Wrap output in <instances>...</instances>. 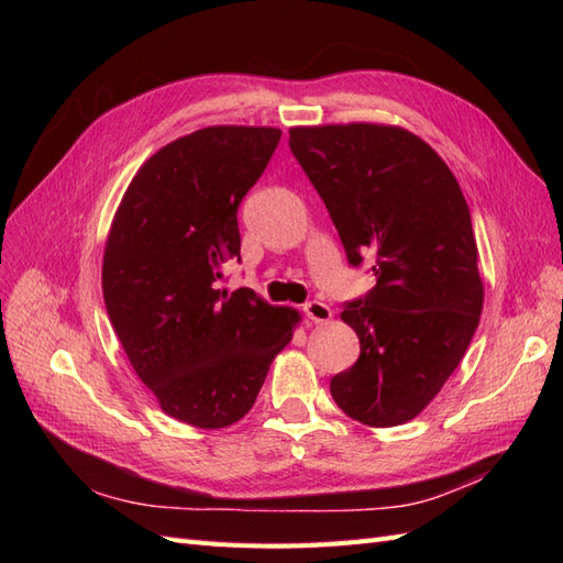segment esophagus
Returning a JSON list of instances; mask_svg holds the SVG:
<instances>
[{
    "mask_svg": "<svg viewBox=\"0 0 563 563\" xmlns=\"http://www.w3.org/2000/svg\"><path fill=\"white\" fill-rule=\"evenodd\" d=\"M302 312H305V317H308V319H310V321H314V323H323V321H329V319L333 317V310L329 308L327 302H321V300H310V302H305Z\"/></svg>",
    "mask_w": 563,
    "mask_h": 563,
    "instance_id": "obj_1",
    "label": "esophagus"
}]
</instances>
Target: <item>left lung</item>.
<instances>
[{"instance_id":"obj_1","label":"left lung","mask_w":563,"mask_h":563,"mask_svg":"<svg viewBox=\"0 0 563 563\" xmlns=\"http://www.w3.org/2000/svg\"><path fill=\"white\" fill-rule=\"evenodd\" d=\"M288 147L327 203L347 263L376 286L347 300L362 352L331 378L343 411L371 428L416 418L479 327L484 286L467 201L451 168L399 126H296Z\"/></svg>"}]
</instances>
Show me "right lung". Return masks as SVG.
<instances>
[{
    "label": "right lung",
    "mask_w": 563,
    "mask_h": 563,
    "mask_svg": "<svg viewBox=\"0 0 563 563\" xmlns=\"http://www.w3.org/2000/svg\"><path fill=\"white\" fill-rule=\"evenodd\" d=\"M282 139L269 126H209L168 143L114 213L103 296L133 371L162 411L201 430L242 420L298 312L251 288H220L240 258L236 211Z\"/></svg>",
    "instance_id": "right-lung-1"
}]
</instances>
